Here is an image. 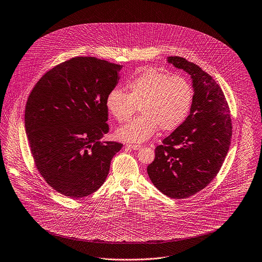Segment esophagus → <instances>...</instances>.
Here are the masks:
<instances>
[{
  "mask_svg": "<svg viewBox=\"0 0 262 262\" xmlns=\"http://www.w3.org/2000/svg\"><path fill=\"white\" fill-rule=\"evenodd\" d=\"M126 147L132 149V150H140L141 149V146L140 145H133V144H126Z\"/></svg>",
  "mask_w": 262,
  "mask_h": 262,
  "instance_id": "1",
  "label": "esophagus"
}]
</instances>
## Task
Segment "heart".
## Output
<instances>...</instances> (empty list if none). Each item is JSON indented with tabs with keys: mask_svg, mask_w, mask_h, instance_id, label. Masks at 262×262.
<instances>
[{
	"mask_svg": "<svg viewBox=\"0 0 262 262\" xmlns=\"http://www.w3.org/2000/svg\"><path fill=\"white\" fill-rule=\"evenodd\" d=\"M127 94L118 88L111 89L105 98V107L119 122L128 120L139 106L141 115L119 127L116 136L130 143H143L157 130L171 132L187 117L193 99L190 83L171 76L157 68L139 70L126 83Z\"/></svg>",
	"mask_w": 262,
	"mask_h": 262,
	"instance_id": "heart-1",
	"label": "heart"
}]
</instances>
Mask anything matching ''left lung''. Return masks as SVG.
Instances as JSON below:
<instances>
[{
	"label": "left lung",
	"instance_id": "left-lung-1",
	"mask_svg": "<svg viewBox=\"0 0 262 262\" xmlns=\"http://www.w3.org/2000/svg\"><path fill=\"white\" fill-rule=\"evenodd\" d=\"M167 61L190 76L193 99L186 119L156 148L147 172L162 193L185 199L216 176L230 148L232 122L225 95L208 73L180 56Z\"/></svg>",
	"mask_w": 262,
	"mask_h": 262
}]
</instances>
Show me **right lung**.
<instances>
[{
    "label": "right lung",
    "mask_w": 262,
    "mask_h": 262,
    "mask_svg": "<svg viewBox=\"0 0 262 262\" xmlns=\"http://www.w3.org/2000/svg\"><path fill=\"white\" fill-rule=\"evenodd\" d=\"M121 64L94 56L71 58L49 71L29 95L25 130L36 168L53 189L79 199L95 192L122 144L108 133L107 93Z\"/></svg>",
    "instance_id": "right-lung-1"
}]
</instances>
